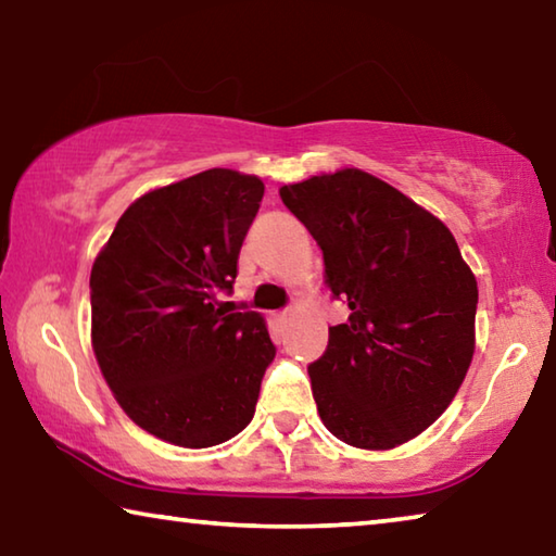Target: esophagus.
<instances>
[{
    "mask_svg": "<svg viewBox=\"0 0 556 556\" xmlns=\"http://www.w3.org/2000/svg\"><path fill=\"white\" fill-rule=\"evenodd\" d=\"M277 318H281V321H285V318H287V314H279Z\"/></svg>",
    "mask_w": 556,
    "mask_h": 556,
    "instance_id": "34e87169",
    "label": "esophagus"
}]
</instances>
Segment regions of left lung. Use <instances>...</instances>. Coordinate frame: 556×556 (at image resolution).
<instances>
[{"mask_svg":"<svg viewBox=\"0 0 556 556\" xmlns=\"http://www.w3.org/2000/svg\"><path fill=\"white\" fill-rule=\"evenodd\" d=\"M324 252V279L351 308L308 365L336 439L392 448L434 425L473 357L478 287L454 235L361 168L279 188Z\"/></svg>","mask_w":556,"mask_h":556,"instance_id":"obj_1","label":"left lung"}]
</instances>
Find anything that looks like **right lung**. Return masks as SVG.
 Here are the masks:
<instances>
[{"label": "right lung", "instance_id": "obj_1", "mask_svg": "<svg viewBox=\"0 0 556 556\" xmlns=\"http://www.w3.org/2000/svg\"><path fill=\"white\" fill-rule=\"evenodd\" d=\"M265 195L257 176L208 168L122 213L90 271L92 348L119 407L186 448L250 425L277 348L257 312H230L238 257Z\"/></svg>", "mask_w": 556, "mask_h": 556}]
</instances>
